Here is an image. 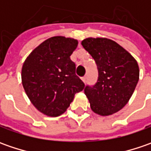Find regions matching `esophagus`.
<instances>
[{"mask_svg":"<svg viewBox=\"0 0 151 151\" xmlns=\"http://www.w3.org/2000/svg\"><path fill=\"white\" fill-rule=\"evenodd\" d=\"M82 81H83V82H86V76H83V77H82Z\"/></svg>","mask_w":151,"mask_h":151,"instance_id":"obj_1","label":"esophagus"}]
</instances>
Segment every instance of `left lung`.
I'll return each mask as SVG.
<instances>
[{
    "mask_svg": "<svg viewBox=\"0 0 151 151\" xmlns=\"http://www.w3.org/2000/svg\"><path fill=\"white\" fill-rule=\"evenodd\" d=\"M81 44L96 62L98 79L86 86L91 110L101 116L119 112L133 95L139 77L136 60L122 46L106 38H87Z\"/></svg>",
    "mask_w": 151,
    "mask_h": 151,
    "instance_id": "obj_1",
    "label": "left lung"
}]
</instances>
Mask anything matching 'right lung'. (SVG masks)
<instances>
[{"label": "right lung", "mask_w": 151, "mask_h": 151, "mask_svg": "<svg viewBox=\"0 0 151 151\" xmlns=\"http://www.w3.org/2000/svg\"><path fill=\"white\" fill-rule=\"evenodd\" d=\"M76 39L55 36L48 38L27 57L22 68V83L32 105L50 117L64 113L75 94L84 89L76 75L70 55Z\"/></svg>", "instance_id": "obj_1"}]
</instances>
